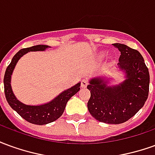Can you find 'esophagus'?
I'll return each mask as SVG.
<instances>
[{
    "label": "esophagus",
    "mask_w": 155,
    "mask_h": 155,
    "mask_svg": "<svg viewBox=\"0 0 155 155\" xmlns=\"http://www.w3.org/2000/svg\"><path fill=\"white\" fill-rule=\"evenodd\" d=\"M88 84H89V82H88V80L87 79H83L82 81H81V87L82 88H85L86 86L88 85Z\"/></svg>",
    "instance_id": "34e87169"
}]
</instances>
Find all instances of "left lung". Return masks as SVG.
Here are the masks:
<instances>
[{"label": "left lung", "mask_w": 155, "mask_h": 155, "mask_svg": "<svg viewBox=\"0 0 155 155\" xmlns=\"http://www.w3.org/2000/svg\"><path fill=\"white\" fill-rule=\"evenodd\" d=\"M120 51L118 67L126 80L118 85L109 86L103 78H93L87 86L91 91L89 112L100 122L112 124L129 120L143 107L149 95L150 73L143 56L126 45L115 43Z\"/></svg>", "instance_id": "obj_1"}]
</instances>
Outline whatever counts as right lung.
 Here are the masks:
<instances>
[{"label": "right lung", "instance_id": "1", "mask_svg": "<svg viewBox=\"0 0 155 155\" xmlns=\"http://www.w3.org/2000/svg\"><path fill=\"white\" fill-rule=\"evenodd\" d=\"M49 47L50 46L45 45H38L19 51L14 55V57L12 58V62L5 70L4 76V90L5 98L10 106L14 110L16 111L24 120L30 123L38 125L51 123L59 119L63 114L68 101L81 89V83H78L70 89L63 91L49 103L41 105H27L21 103L16 99L11 85L12 72L15 69L16 63L18 62L20 58L28 53L29 51H43Z\"/></svg>", "mask_w": 155, "mask_h": 155}]
</instances>
